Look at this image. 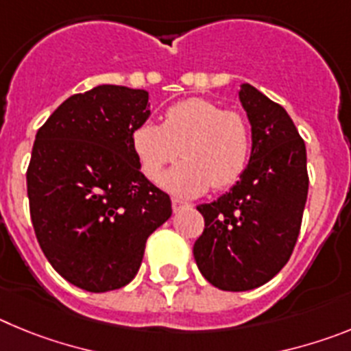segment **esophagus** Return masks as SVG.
Returning <instances> with one entry per match:
<instances>
[{
	"mask_svg": "<svg viewBox=\"0 0 351 351\" xmlns=\"http://www.w3.org/2000/svg\"><path fill=\"white\" fill-rule=\"evenodd\" d=\"M188 207H191L190 202H186V200H182V198H172L173 213H179V210L188 209Z\"/></svg>",
	"mask_w": 351,
	"mask_h": 351,
	"instance_id": "esophagus-1",
	"label": "esophagus"
}]
</instances>
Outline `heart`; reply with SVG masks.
<instances>
[{
	"mask_svg": "<svg viewBox=\"0 0 351 351\" xmlns=\"http://www.w3.org/2000/svg\"><path fill=\"white\" fill-rule=\"evenodd\" d=\"M132 141L142 172L156 184L181 149L184 161L167 173L163 184L188 197L204 193L210 184L221 190L237 182L251 151L247 121L235 110H223L219 104L204 98L173 104L167 108L161 125L142 123Z\"/></svg>",
	"mask_w": 351,
	"mask_h": 351,
	"instance_id": "obj_1",
	"label": "heart"
}]
</instances>
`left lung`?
<instances>
[{
    "mask_svg": "<svg viewBox=\"0 0 351 351\" xmlns=\"http://www.w3.org/2000/svg\"><path fill=\"white\" fill-rule=\"evenodd\" d=\"M251 156L228 193L202 204V235L193 256L219 290L246 291L271 281L290 260L308 198L306 144L281 105L243 84Z\"/></svg>",
    "mask_w": 351,
    "mask_h": 351,
    "instance_id": "obj_1",
    "label": "left lung"
}]
</instances>
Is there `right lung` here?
Instances as JSON below:
<instances>
[{
	"instance_id": "right-lung-1",
	"label": "right lung",
	"mask_w": 351,
	"mask_h": 351,
	"mask_svg": "<svg viewBox=\"0 0 351 351\" xmlns=\"http://www.w3.org/2000/svg\"><path fill=\"white\" fill-rule=\"evenodd\" d=\"M147 101L144 89L96 86L64 100L36 133L26 172L31 221L52 267L82 290L128 285L147 237L172 214L133 149Z\"/></svg>"
}]
</instances>
